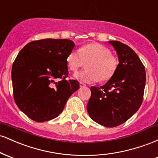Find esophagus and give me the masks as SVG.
<instances>
[{
  "label": "esophagus",
  "instance_id": "obj_1",
  "mask_svg": "<svg viewBox=\"0 0 158 158\" xmlns=\"http://www.w3.org/2000/svg\"><path fill=\"white\" fill-rule=\"evenodd\" d=\"M79 86H80L81 88H84V87L86 86V85L83 82H79Z\"/></svg>",
  "mask_w": 158,
  "mask_h": 158
}]
</instances>
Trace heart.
Returning <instances> with one entry per match:
<instances>
[{
  "mask_svg": "<svg viewBox=\"0 0 158 158\" xmlns=\"http://www.w3.org/2000/svg\"><path fill=\"white\" fill-rule=\"evenodd\" d=\"M67 64L70 70L77 72L85 62L87 70L74 75L78 80L86 83L108 81L113 77L118 68L119 61L111 51L104 45L89 43L79 50H73L67 56Z\"/></svg>",
  "mask_w": 158,
  "mask_h": 158,
  "instance_id": "obj_1",
  "label": "heart"
}]
</instances>
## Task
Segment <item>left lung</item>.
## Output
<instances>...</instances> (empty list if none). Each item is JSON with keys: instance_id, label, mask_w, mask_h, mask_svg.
<instances>
[{"instance_id": "left-lung-1", "label": "left lung", "mask_w": 158, "mask_h": 158, "mask_svg": "<svg viewBox=\"0 0 158 158\" xmlns=\"http://www.w3.org/2000/svg\"><path fill=\"white\" fill-rule=\"evenodd\" d=\"M109 43L117 52V72L106 85L91 87L87 110L90 118L106 127H116L128 120L143 102L146 70L138 56L118 41Z\"/></svg>"}]
</instances>
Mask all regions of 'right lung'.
Masks as SVG:
<instances>
[{"label": "right lung", "instance_id": "add662e5", "mask_svg": "<svg viewBox=\"0 0 158 158\" xmlns=\"http://www.w3.org/2000/svg\"><path fill=\"white\" fill-rule=\"evenodd\" d=\"M74 47L71 40L46 39L28 43L18 54L12 68L13 97L29 118H56L79 88V81L67 79V56Z\"/></svg>", "mask_w": 158, "mask_h": 158}]
</instances>
